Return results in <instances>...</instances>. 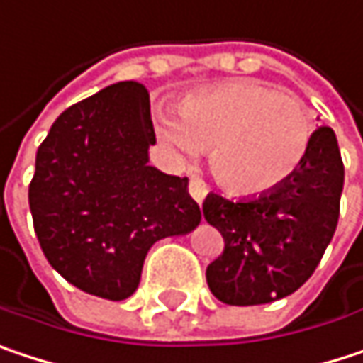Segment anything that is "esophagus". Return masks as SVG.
<instances>
[{"instance_id":"1","label":"esophagus","mask_w":363,"mask_h":363,"mask_svg":"<svg viewBox=\"0 0 363 363\" xmlns=\"http://www.w3.org/2000/svg\"><path fill=\"white\" fill-rule=\"evenodd\" d=\"M188 188H190L192 199H194L199 204H203L204 196H206V186H204L203 182L194 177V179H190V186H188Z\"/></svg>"}]
</instances>
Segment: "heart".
Listing matches in <instances>:
<instances>
[{
	"label": "heart",
	"mask_w": 363,
	"mask_h": 363,
	"mask_svg": "<svg viewBox=\"0 0 363 363\" xmlns=\"http://www.w3.org/2000/svg\"><path fill=\"white\" fill-rule=\"evenodd\" d=\"M315 133L295 96L247 79L228 81L160 111L159 135L184 155L208 150L211 171L234 194H267L305 162Z\"/></svg>",
	"instance_id": "heart-1"
}]
</instances>
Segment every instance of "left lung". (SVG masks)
I'll list each match as a JSON object with an SVG mask.
<instances>
[{"instance_id":"1","label":"left lung","mask_w":363,"mask_h":363,"mask_svg":"<svg viewBox=\"0 0 363 363\" xmlns=\"http://www.w3.org/2000/svg\"><path fill=\"white\" fill-rule=\"evenodd\" d=\"M342 182L337 135L320 127L305 162L278 190L240 201L211 192L204 219L225 240L206 267L211 293L228 305H263L301 289L335 236Z\"/></svg>"}]
</instances>
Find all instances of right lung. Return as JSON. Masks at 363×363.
Returning <instances> with one entry per match:
<instances>
[{
    "label": "right lung",
    "instance_id": "add662e5",
    "mask_svg": "<svg viewBox=\"0 0 363 363\" xmlns=\"http://www.w3.org/2000/svg\"><path fill=\"white\" fill-rule=\"evenodd\" d=\"M155 144L146 87L123 81L67 108L37 150L35 234L50 265L83 293L131 296L150 247L201 223L188 177L148 164Z\"/></svg>",
    "mask_w": 363,
    "mask_h": 363
}]
</instances>
